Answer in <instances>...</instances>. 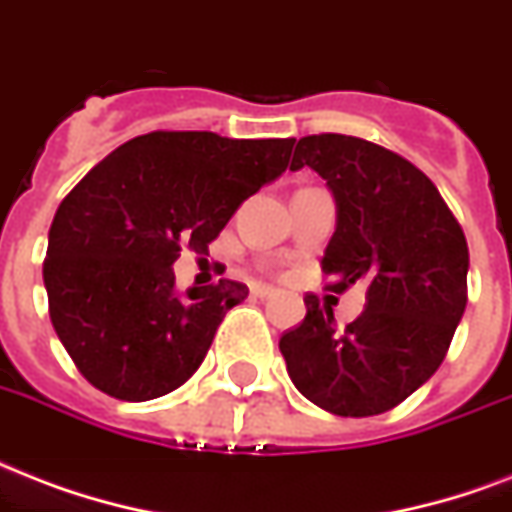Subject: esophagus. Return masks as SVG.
<instances>
[{"instance_id":"1","label":"esophagus","mask_w":512,"mask_h":512,"mask_svg":"<svg viewBox=\"0 0 512 512\" xmlns=\"http://www.w3.org/2000/svg\"><path fill=\"white\" fill-rule=\"evenodd\" d=\"M251 293L259 296V299H272V296H277V288H272V285H253Z\"/></svg>"}]
</instances>
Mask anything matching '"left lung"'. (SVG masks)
Returning <instances> with one entry per match:
<instances>
[{"mask_svg": "<svg viewBox=\"0 0 512 512\" xmlns=\"http://www.w3.org/2000/svg\"><path fill=\"white\" fill-rule=\"evenodd\" d=\"M312 168L336 200L323 272L331 291L366 283V310L336 328L334 310L304 296L307 315L280 336L296 390L336 417L384 414L419 390L465 315V232L430 178L406 157L342 133L304 136L291 170Z\"/></svg>", "mask_w": 512, "mask_h": 512, "instance_id": "1", "label": "left lung"}]
</instances>
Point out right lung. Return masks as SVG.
I'll return each instance as SVG.
<instances>
[{"instance_id": "obj_1", "label": "right lung", "mask_w": 512, "mask_h": 512, "mask_svg": "<svg viewBox=\"0 0 512 512\" xmlns=\"http://www.w3.org/2000/svg\"><path fill=\"white\" fill-rule=\"evenodd\" d=\"M293 141L154 130L63 197L42 275L55 334L87 382L141 403L200 368L248 288L219 280L181 293L173 264L186 248L208 253L232 213L288 168Z\"/></svg>"}]
</instances>
